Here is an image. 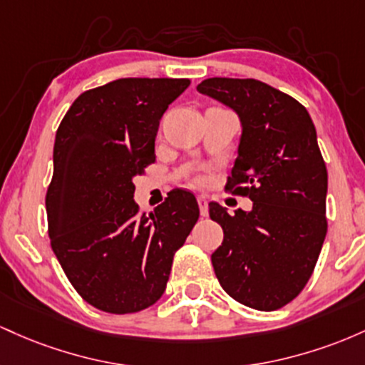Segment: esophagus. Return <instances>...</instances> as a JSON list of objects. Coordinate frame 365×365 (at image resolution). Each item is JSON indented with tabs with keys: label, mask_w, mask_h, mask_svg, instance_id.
Masks as SVG:
<instances>
[{
	"label": "esophagus",
	"mask_w": 365,
	"mask_h": 365,
	"mask_svg": "<svg viewBox=\"0 0 365 365\" xmlns=\"http://www.w3.org/2000/svg\"><path fill=\"white\" fill-rule=\"evenodd\" d=\"M198 205H200V214H202L203 217L208 215V200L207 196H198Z\"/></svg>",
	"instance_id": "34e87169"
}]
</instances>
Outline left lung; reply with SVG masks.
Returning <instances> with one entry per match:
<instances>
[{
  "mask_svg": "<svg viewBox=\"0 0 365 365\" xmlns=\"http://www.w3.org/2000/svg\"><path fill=\"white\" fill-rule=\"evenodd\" d=\"M196 91L240 118L237 158L226 190L248 196L250 212L208 203L224 241L212 253L229 297L276 310L298 297L324 243L327 170L309 112L289 94L257 79L212 77Z\"/></svg>",
  "mask_w": 365,
  "mask_h": 365,
  "instance_id": "8db88e82",
  "label": "left lung"
}]
</instances>
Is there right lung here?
Masks as SVG:
<instances>
[{
  "mask_svg": "<svg viewBox=\"0 0 365 365\" xmlns=\"http://www.w3.org/2000/svg\"><path fill=\"white\" fill-rule=\"evenodd\" d=\"M187 79L129 77L89 89L65 113L46 195L51 248L77 293L110 314L148 309L165 292L174 253L200 217L174 190L139 214L134 178L155 162V138Z\"/></svg>",
  "mask_w": 365,
  "mask_h": 365,
  "instance_id": "add662e5",
  "label": "right lung"
}]
</instances>
